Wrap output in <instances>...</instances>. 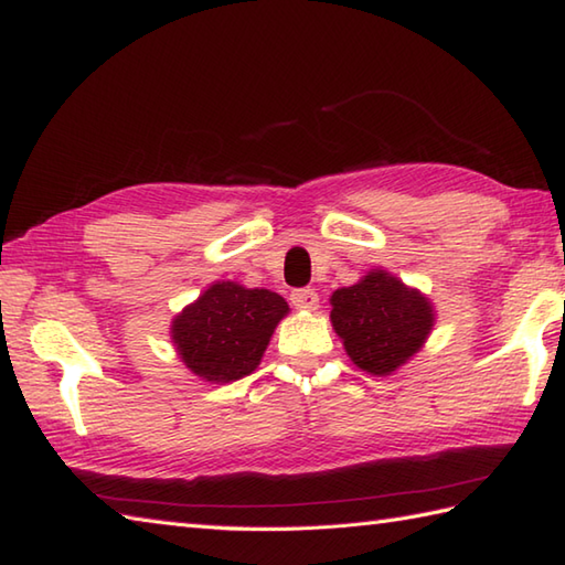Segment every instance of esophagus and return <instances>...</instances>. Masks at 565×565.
Wrapping results in <instances>:
<instances>
[{"instance_id": "1", "label": "esophagus", "mask_w": 565, "mask_h": 565, "mask_svg": "<svg viewBox=\"0 0 565 565\" xmlns=\"http://www.w3.org/2000/svg\"><path fill=\"white\" fill-rule=\"evenodd\" d=\"M291 303L298 308V311H316L318 294L313 289H298L291 294Z\"/></svg>"}]
</instances>
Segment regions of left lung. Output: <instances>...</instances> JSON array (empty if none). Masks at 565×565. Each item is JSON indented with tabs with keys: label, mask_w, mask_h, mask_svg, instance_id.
Segmentation results:
<instances>
[{
	"label": "left lung",
	"mask_w": 565,
	"mask_h": 565,
	"mask_svg": "<svg viewBox=\"0 0 565 565\" xmlns=\"http://www.w3.org/2000/svg\"><path fill=\"white\" fill-rule=\"evenodd\" d=\"M330 320L360 370L392 374L412 360L434 328V306L384 269L330 296Z\"/></svg>",
	"instance_id": "8db88e82"
}]
</instances>
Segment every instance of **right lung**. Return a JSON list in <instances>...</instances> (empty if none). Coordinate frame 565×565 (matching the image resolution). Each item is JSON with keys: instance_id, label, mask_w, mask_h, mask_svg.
I'll return each mask as SVG.
<instances>
[{"instance_id": "obj_1", "label": "right lung", "mask_w": 565, "mask_h": 565, "mask_svg": "<svg viewBox=\"0 0 565 565\" xmlns=\"http://www.w3.org/2000/svg\"><path fill=\"white\" fill-rule=\"evenodd\" d=\"M289 303L269 289L215 281L173 318L171 340L183 364L205 382H235L257 370Z\"/></svg>"}]
</instances>
